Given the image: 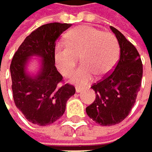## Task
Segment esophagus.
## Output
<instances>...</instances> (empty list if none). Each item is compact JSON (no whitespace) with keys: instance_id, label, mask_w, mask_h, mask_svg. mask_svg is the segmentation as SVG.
<instances>
[{"instance_id":"obj_1","label":"esophagus","mask_w":152,"mask_h":152,"mask_svg":"<svg viewBox=\"0 0 152 152\" xmlns=\"http://www.w3.org/2000/svg\"><path fill=\"white\" fill-rule=\"evenodd\" d=\"M83 91V88H81L80 86H77V87H75V92H77V94L78 93H81Z\"/></svg>"}]
</instances>
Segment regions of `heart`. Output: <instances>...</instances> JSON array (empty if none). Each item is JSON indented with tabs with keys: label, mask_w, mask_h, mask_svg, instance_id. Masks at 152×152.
Instances as JSON below:
<instances>
[{
	"label": "heart",
	"mask_w": 152,
	"mask_h": 152,
	"mask_svg": "<svg viewBox=\"0 0 152 152\" xmlns=\"http://www.w3.org/2000/svg\"><path fill=\"white\" fill-rule=\"evenodd\" d=\"M66 44L58 43L54 49V61L59 72L69 77L77 66L79 58L84 65L75 71L71 82L86 86L94 75L104 77L115 67L120 53L117 37L90 26H80L68 31Z\"/></svg>",
	"instance_id": "obj_1"
}]
</instances>
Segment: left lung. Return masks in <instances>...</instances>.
<instances>
[{
    "mask_svg": "<svg viewBox=\"0 0 152 152\" xmlns=\"http://www.w3.org/2000/svg\"><path fill=\"white\" fill-rule=\"evenodd\" d=\"M120 47V58L114 71L91 88L95 101L86 108L90 118L101 126H114L130 113L140 91L142 64L136 48L115 27L110 26Z\"/></svg>",
    "mask_w": 152,
    "mask_h": 152,
    "instance_id": "1",
    "label": "left lung"
}]
</instances>
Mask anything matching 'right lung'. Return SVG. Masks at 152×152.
Returning <instances> with one entry per match:
<instances>
[{"label": "right lung", "mask_w": 152, "mask_h": 152, "mask_svg": "<svg viewBox=\"0 0 152 152\" xmlns=\"http://www.w3.org/2000/svg\"><path fill=\"white\" fill-rule=\"evenodd\" d=\"M71 24L50 23L33 31L15 52L11 64L13 99L17 108L31 123L41 126L58 120L67 100L75 94L73 86H60L62 75L55 66L54 49L59 35ZM32 56L41 58L35 75L27 71Z\"/></svg>", "instance_id": "add662e5"}]
</instances>
